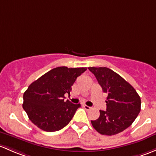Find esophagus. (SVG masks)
I'll use <instances>...</instances> for the list:
<instances>
[{"label":"esophagus","mask_w":156,"mask_h":156,"mask_svg":"<svg viewBox=\"0 0 156 156\" xmlns=\"http://www.w3.org/2000/svg\"><path fill=\"white\" fill-rule=\"evenodd\" d=\"M83 107L85 108V109L86 110H90V106H87V105H83Z\"/></svg>","instance_id":"34e87169"}]
</instances>
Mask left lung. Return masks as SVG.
<instances>
[{"label": "left lung", "instance_id": "left-lung-1", "mask_svg": "<svg viewBox=\"0 0 156 156\" xmlns=\"http://www.w3.org/2000/svg\"><path fill=\"white\" fill-rule=\"evenodd\" d=\"M102 91L107 93L106 111L91 120L93 128L101 134L114 135L132 124L140 111V97L132 85L107 67H89Z\"/></svg>", "mask_w": 156, "mask_h": 156}]
</instances>
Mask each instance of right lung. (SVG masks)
I'll use <instances>...</instances> for the list:
<instances>
[{"label": "right lung", "instance_id": "obj_1", "mask_svg": "<svg viewBox=\"0 0 156 156\" xmlns=\"http://www.w3.org/2000/svg\"><path fill=\"white\" fill-rule=\"evenodd\" d=\"M86 67L60 66L34 81L23 95V108L33 123L45 132H56L68 125L80 104L64 101L72 86Z\"/></svg>", "mask_w": 156, "mask_h": 156}]
</instances>
